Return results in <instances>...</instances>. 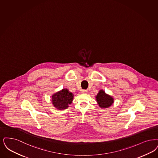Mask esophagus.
Wrapping results in <instances>:
<instances>
[{"instance_id": "1", "label": "esophagus", "mask_w": 158, "mask_h": 158, "mask_svg": "<svg viewBox=\"0 0 158 158\" xmlns=\"http://www.w3.org/2000/svg\"><path fill=\"white\" fill-rule=\"evenodd\" d=\"M88 92V90H81V93H82V94H86Z\"/></svg>"}]
</instances>
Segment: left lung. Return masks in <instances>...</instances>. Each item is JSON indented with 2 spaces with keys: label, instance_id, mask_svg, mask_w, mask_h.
I'll use <instances>...</instances> for the list:
<instances>
[{
  "label": "left lung",
  "instance_id": "1",
  "mask_svg": "<svg viewBox=\"0 0 158 158\" xmlns=\"http://www.w3.org/2000/svg\"><path fill=\"white\" fill-rule=\"evenodd\" d=\"M96 101L99 106L102 109L107 108L111 106L114 103V98L110 95L105 93V90L101 89L95 96Z\"/></svg>",
  "mask_w": 158,
  "mask_h": 158
}]
</instances>
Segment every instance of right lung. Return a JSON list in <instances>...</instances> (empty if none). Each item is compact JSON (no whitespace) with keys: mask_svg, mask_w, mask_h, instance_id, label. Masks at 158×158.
Listing matches in <instances>:
<instances>
[{"mask_svg":"<svg viewBox=\"0 0 158 158\" xmlns=\"http://www.w3.org/2000/svg\"><path fill=\"white\" fill-rule=\"evenodd\" d=\"M74 95L67 88H63L52 95V103L57 109L62 110L72 103Z\"/></svg>","mask_w":158,"mask_h":158,"instance_id":"right-lung-1","label":"right lung"}]
</instances>
